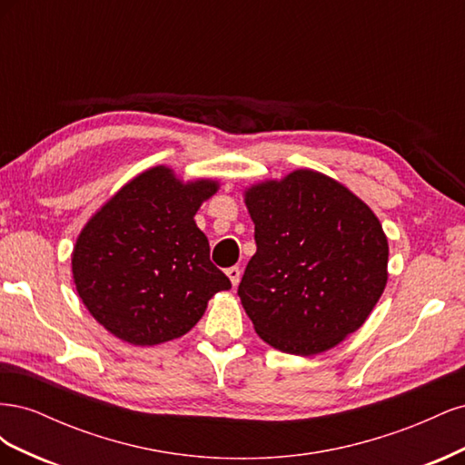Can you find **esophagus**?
Masks as SVG:
<instances>
[{"label": "esophagus", "instance_id": "obj_1", "mask_svg": "<svg viewBox=\"0 0 465 465\" xmlns=\"http://www.w3.org/2000/svg\"><path fill=\"white\" fill-rule=\"evenodd\" d=\"M227 275H229V279H231L232 287H236L238 283H241V270H238L236 265H234V267H229V270H227Z\"/></svg>", "mask_w": 465, "mask_h": 465}]
</instances>
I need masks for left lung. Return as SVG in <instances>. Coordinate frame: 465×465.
I'll return each mask as SVG.
<instances>
[{
  "mask_svg": "<svg viewBox=\"0 0 465 465\" xmlns=\"http://www.w3.org/2000/svg\"><path fill=\"white\" fill-rule=\"evenodd\" d=\"M256 254L238 297L256 333L311 357L357 331L388 283V238L374 211L312 168L244 190Z\"/></svg>",
  "mask_w": 465,
  "mask_h": 465,
  "instance_id": "obj_1",
  "label": "left lung"
}]
</instances>
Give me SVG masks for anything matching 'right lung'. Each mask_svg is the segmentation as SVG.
Instances as JSON below:
<instances>
[{
	"instance_id": "right-lung-1",
	"label": "right lung",
	"mask_w": 465,
	"mask_h": 465,
	"mask_svg": "<svg viewBox=\"0 0 465 465\" xmlns=\"http://www.w3.org/2000/svg\"><path fill=\"white\" fill-rule=\"evenodd\" d=\"M219 186L151 166L85 223L72 252L74 283L106 331L142 347L176 340L200 322L215 292L231 289L193 221Z\"/></svg>"
}]
</instances>
